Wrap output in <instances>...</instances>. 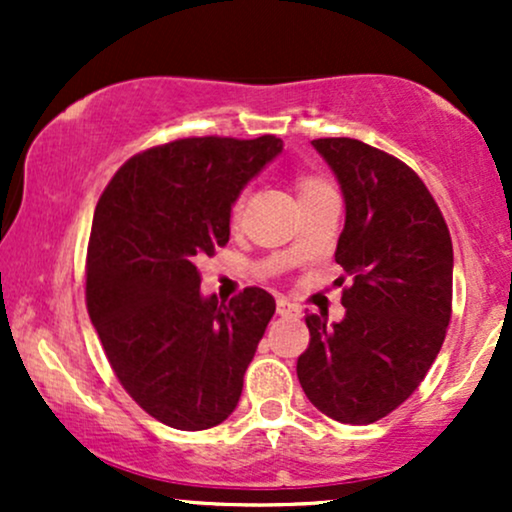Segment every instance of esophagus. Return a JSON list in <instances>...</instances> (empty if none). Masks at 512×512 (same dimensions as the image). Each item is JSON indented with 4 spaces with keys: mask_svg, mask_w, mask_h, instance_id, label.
Instances as JSON below:
<instances>
[{
    "mask_svg": "<svg viewBox=\"0 0 512 512\" xmlns=\"http://www.w3.org/2000/svg\"><path fill=\"white\" fill-rule=\"evenodd\" d=\"M276 313L279 315H298V305H293L289 298H276Z\"/></svg>",
    "mask_w": 512,
    "mask_h": 512,
    "instance_id": "34e87169",
    "label": "esophagus"
}]
</instances>
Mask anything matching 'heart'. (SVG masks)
I'll return each mask as SVG.
<instances>
[{"label":"heart","instance_id":"1","mask_svg":"<svg viewBox=\"0 0 512 512\" xmlns=\"http://www.w3.org/2000/svg\"><path fill=\"white\" fill-rule=\"evenodd\" d=\"M322 187H327L325 182L313 178V175H305V178L298 180V192H301V197L310 195V192H315V190H322ZM240 209H243V195H240L236 202H233V209H231L233 219H236V216L240 214Z\"/></svg>","mask_w":512,"mask_h":512}]
</instances>
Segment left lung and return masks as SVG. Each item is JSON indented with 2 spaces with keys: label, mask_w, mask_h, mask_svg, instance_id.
<instances>
[{
  "label": "left lung",
  "mask_w": 512,
  "mask_h": 512,
  "mask_svg": "<svg viewBox=\"0 0 512 512\" xmlns=\"http://www.w3.org/2000/svg\"><path fill=\"white\" fill-rule=\"evenodd\" d=\"M344 195L334 260L351 276L344 320L308 315L298 380L322 414L373 424L426 378L452 310V240L436 199L395 156L358 139H315Z\"/></svg>",
  "instance_id": "left-lung-1"
}]
</instances>
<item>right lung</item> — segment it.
Masks as SVG:
<instances>
[{
  "label": "right lung",
  "instance_id": "1",
  "mask_svg": "<svg viewBox=\"0 0 512 512\" xmlns=\"http://www.w3.org/2000/svg\"><path fill=\"white\" fill-rule=\"evenodd\" d=\"M281 149L272 134L178 139L129 158L98 199L88 315L129 397L170 428L204 431L238 407L276 303L257 286L202 296L197 264L228 243L233 202Z\"/></svg>",
  "mask_w": 512,
  "mask_h": 512
}]
</instances>
